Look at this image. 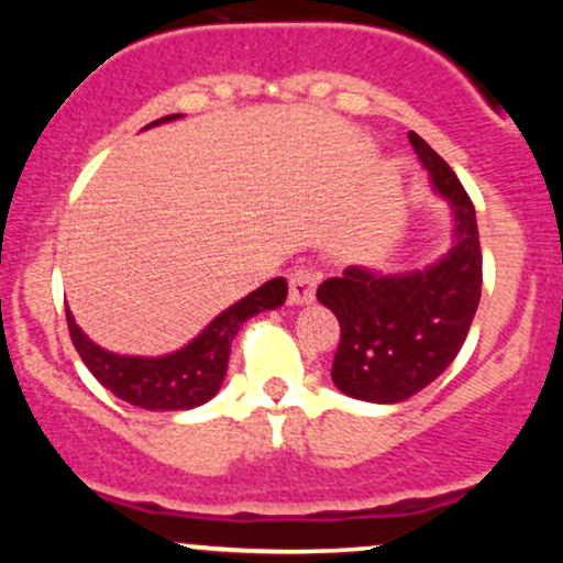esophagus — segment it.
Wrapping results in <instances>:
<instances>
[{"instance_id": "1", "label": "esophagus", "mask_w": 563, "mask_h": 563, "mask_svg": "<svg viewBox=\"0 0 563 563\" xmlns=\"http://www.w3.org/2000/svg\"><path fill=\"white\" fill-rule=\"evenodd\" d=\"M320 273L309 264H301L294 273L288 275V299L290 303H309L314 299V290H318Z\"/></svg>"}]
</instances>
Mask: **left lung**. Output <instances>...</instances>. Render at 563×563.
Masks as SVG:
<instances>
[{
    "label": "left lung",
    "instance_id": "obj_1",
    "mask_svg": "<svg viewBox=\"0 0 563 563\" xmlns=\"http://www.w3.org/2000/svg\"><path fill=\"white\" fill-rule=\"evenodd\" d=\"M434 190L450 203L452 243L434 264L384 275L346 267L318 288L339 318L341 341L331 378L365 402H405L448 371L466 341L482 296V245L476 211L461 179L429 142L407 134Z\"/></svg>",
    "mask_w": 563,
    "mask_h": 563
}]
</instances>
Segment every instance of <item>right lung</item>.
Segmentation results:
<instances>
[{"label": "right lung", "instance_id": "add662e5", "mask_svg": "<svg viewBox=\"0 0 563 563\" xmlns=\"http://www.w3.org/2000/svg\"><path fill=\"white\" fill-rule=\"evenodd\" d=\"M174 119H179V113L164 115L147 126H158ZM286 296L288 283L283 277H273L262 288L251 290L241 301L217 314L190 344L172 354H161V357H129V354L108 352L76 325L68 307L66 320L70 341H74L84 365L115 397L134 407H145V410H192V407L209 402L222 386L232 339L241 331L243 322L264 309H277L286 301Z\"/></svg>", "mask_w": 563, "mask_h": 563}]
</instances>
